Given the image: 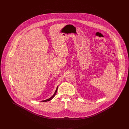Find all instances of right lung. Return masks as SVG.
Returning a JSON list of instances; mask_svg holds the SVG:
<instances>
[{
	"label": "right lung",
	"mask_w": 129,
	"mask_h": 129,
	"mask_svg": "<svg viewBox=\"0 0 129 129\" xmlns=\"http://www.w3.org/2000/svg\"><path fill=\"white\" fill-rule=\"evenodd\" d=\"M58 86H57V88H56V91H55V92H54V94L52 95V96H51L49 99H47V100H44V101H42L41 102H48V101H50V100H51L53 98H54V96H55V95L56 94V93H57V90H58Z\"/></svg>",
	"instance_id": "right-lung-1"
}]
</instances>
